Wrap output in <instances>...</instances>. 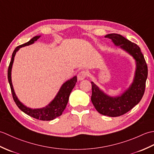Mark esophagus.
Instances as JSON below:
<instances>
[{"label":"esophagus","mask_w":154,"mask_h":154,"mask_svg":"<svg viewBox=\"0 0 154 154\" xmlns=\"http://www.w3.org/2000/svg\"><path fill=\"white\" fill-rule=\"evenodd\" d=\"M87 72L85 71H81V72H79V74L77 75V79L78 80L81 81V80H83L84 79H85L87 76Z\"/></svg>","instance_id":"esophagus-1"}]
</instances>
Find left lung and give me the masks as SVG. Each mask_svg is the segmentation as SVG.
<instances>
[{"mask_svg":"<svg viewBox=\"0 0 154 154\" xmlns=\"http://www.w3.org/2000/svg\"><path fill=\"white\" fill-rule=\"evenodd\" d=\"M105 38L110 39L114 44L125 51L134 58L136 63L134 77L132 84L120 95L111 97L101 90L93 81L91 101L100 114L110 117L123 115L138 104L144 94L148 77V66L141 50L122 35L109 34Z\"/></svg>","mask_w":154,"mask_h":154,"instance_id":"8db88e82","label":"left lung"}]
</instances>
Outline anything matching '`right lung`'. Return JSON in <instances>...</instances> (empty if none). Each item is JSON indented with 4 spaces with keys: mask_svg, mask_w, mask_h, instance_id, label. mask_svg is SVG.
Returning a JSON list of instances; mask_svg holds the SVG:
<instances>
[{
    "mask_svg": "<svg viewBox=\"0 0 154 154\" xmlns=\"http://www.w3.org/2000/svg\"><path fill=\"white\" fill-rule=\"evenodd\" d=\"M40 37L41 35H36V36L32 38L30 41H28L26 44L19 45V46L15 48V50L12 53L11 61L10 62L9 64L8 69V79L10 86H11L13 99H14L15 103L16 104V105L18 106L19 109H20L22 112H24L29 116L34 118V119H36L40 120L48 121L55 119V118L61 116L62 113H63V110H65V107L67 106L70 93L71 92V91L73 90L74 88L75 84H76L77 79V76H74L73 77H72L71 79L67 80L66 82H65L61 85V88L60 90H59L58 93H57L56 96L55 97L54 99L45 107L40 108V109H33L25 106L24 104L22 103L19 100L14 92L11 79L12 67L13 63H14L15 55L16 54V52L20 50V48L26 46V45L33 44L34 42L35 41H37Z\"/></svg>",
    "mask_w": 154,
    "mask_h": 154,
    "instance_id": "obj_1",
    "label": "right lung"
}]
</instances>
